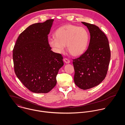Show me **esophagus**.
Listing matches in <instances>:
<instances>
[{"label": "esophagus", "instance_id": "34e87169", "mask_svg": "<svg viewBox=\"0 0 125 125\" xmlns=\"http://www.w3.org/2000/svg\"><path fill=\"white\" fill-rule=\"evenodd\" d=\"M64 62L66 63H67V64L70 63V60H69V59L67 58H65L64 59Z\"/></svg>", "mask_w": 125, "mask_h": 125}]
</instances>
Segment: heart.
<instances>
[{
    "label": "heart",
    "mask_w": 125,
    "mask_h": 125,
    "mask_svg": "<svg viewBox=\"0 0 125 125\" xmlns=\"http://www.w3.org/2000/svg\"><path fill=\"white\" fill-rule=\"evenodd\" d=\"M54 38H50L48 43L57 53H63L66 46L73 56H79L86 50L89 41V35L85 28L73 25H63L54 33Z\"/></svg>",
    "instance_id": "heart-1"
}]
</instances>
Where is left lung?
<instances>
[{
	"label": "left lung",
	"instance_id": "left-lung-1",
	"mask_svg": "<svg viewBox=\"0 0 125 125\" xmlns=\"http://www.w3.org/2000/svg\"><path fill=\"white\" fill-rule=\"evenodd\" d=\"M82 23L88 28L90 40L86 51L73 59L74 81L78 87L86 90L99 85L105 79L110 63L111 51L107 37L98 26Z\"/></svg>",
	"mask_w": 125,
	"mask_h": 125
}]
</instances>
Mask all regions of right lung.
<instances>
[{"instance_id":"add662e5","label":"right lung","mask_w":125,"mask_h":125,"mask_svg":"<svg viewBox=\"0 0 125 125\" xmlns=\"http://www.w3.org/2000/svg\"><path fill=\"white\" fill-rule=\"evenodd\" d=\"M53 19L29 26L19 36L13 49L14 70L28 89L47 93L55 86L64 63L60 53L51 51L48 35Z\"/></svg>"}]
</instances>
